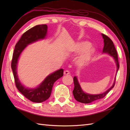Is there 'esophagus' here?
<instances>
[{"label":"esophagus","instance_id":"esophagus-1","mask_svg":"<svg viewBox=\"0 0 130 130\" xmlns=\"http://www.w3.org/2000/svg\"><path fill=\"white\" fill-rule=\"evenodd\" d=\"M70 72L68 71V70H65L64 72V75H70Z\"/></svg>","mask_w":130,"mask_h":130}]
</instances>
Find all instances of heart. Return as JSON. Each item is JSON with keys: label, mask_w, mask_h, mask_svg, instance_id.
Listing matches in <instances>:
<instances>
[{"label": "heart", "mask_w": 130, "mask_h": 130, "mask_svg": "<svg viewBox=\"0 0 130 130\" xmlns=\"http://www.w3.org/2000/svg\"><path fill=\"white\" fill-rule=\"evenodd\" d=\"M71 51L74 53H82L76 59V63L80 67L88 65L95 54V49L88 41L77 42L72 46Z\"/></svg>", "instance_id": "1"}]
</instances>
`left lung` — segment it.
I'll return each mask as SVG.
<instances>
[{"label":"left lung","instance_id":"1","mask_svg":"<svg viewBox=\"0 0 130 130\" xmlns=\"http://www.w3.org/2000/svg\"><path fill=\"white\" fill-rule=\"evenodd\" d=\"M101 36H103L104 43L103 53L104 54H108L109 55L112 56L114 60H115L117 67V71L116 74V76L118 70L119 68L118 58L117 50L115 48V45H114L111 39L103 34H101ZM73 80L74 84V88L73 90V93L75 99L76 101L80 102V103L84 104H89L104 98L106 94L115 86L116 82V77L115 78V81H114L113 85L111 87L105 92L99 94H90L84 92V90H82V88L81 87V86L79 82H78L77 76H74Z\"/></svg>","mask_w":130,"mask_h":130}]
</instances>
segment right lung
<instances>
[{
    "mask_svg": "<svg viewBox=\"0 0 130 130\" xmlns=\"http://www.w3.org/2000/svg\"><path fill=\"white\" fill-rule=\"evenodd\" d=\"M48 26L46 24L38 25L28 30L23 34L15 45L11 62V68L13 73L16 87L27 99L34 103H42L50 97L54 84L63 75V69H60L50 74L35 88L26 87L19 80L17 74V64L19 58L26 47L39 40L45 39Z\"/></svg>",
    "mask_w": 130,
    "mask_h": 130,
    "instance_id": "obj_1",
    "label": "right lung"
}]
</instances>
